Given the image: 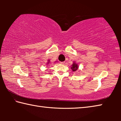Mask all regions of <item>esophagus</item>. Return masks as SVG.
Instances as JSON below:
<instances>
[{
  "label": "esophagus",
  "instance_id": "obj_1",
  "mask_svg": "<svg viewBox=\"0 0 121 121\" xmlns=\"http://www.w3.org/2000/svg\"><path fill=\"white\" fill-rule=\"evenodd\" d=\"M65 62H60V63H61V64H62V65L65 64Z\"/></svg>",
  "mask_w": 121,
  "mask_h": 121
}]
</instances>
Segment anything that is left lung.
I'll return each instance as SVG.
<instances>
[{"instance_id": "left-lung-1", "label": "left lung", "mask_w": 121, "mask_h": 121, "mask_svg": "<svg viewBox=\"0 0 121 121\" xmlns=\"http://www.w3.org/2000/svg\"><path fill=\"white\" fill-rule=\"evenodd\" d=\"M70 68L73 71H74V72H76V71H77L78 69V65L77 63H76L75 61L73 62V65H71Z\"/></svg>"}]
</instances>
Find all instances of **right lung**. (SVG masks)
Masks as SVG:
<instances>
[{
    "instance_id": "obj_1",
    "label": "right lung",
    "mask_w": 121,
    "mask_h": 121,
    "mask_svg": "<svg viewBox=\"0 0 121 121\" xmlns=\"http://www.w3.org/2000/svg\"><path fill=\"white\" fill-rule=\"evenodd\" d=\"M56 62H57V61H56ZM51 64H52V63H51V62H50V60H48V62H46V67H48V66H50Z\"/></svg>"
}]
</instances>
